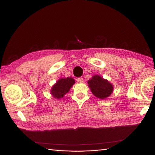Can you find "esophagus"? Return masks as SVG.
I'll list each match as a JSON object with an SVG mask.
<instances>
[{
  "instance_id": "1",
  "label": "esophagus",
  "mask_w": 155,
  "mask_h": 155,
  "mask_svg": "<svg viewBox=\"0 0 155 155\" xmlns=\"http://www.w3.org/2000/svg\"><path fill=\"white\" fill-rule=\"evenodd\" d=\"M77 81L79 82V83H83V79L82 78H78Z\"/></svg>"
}]
</instances>
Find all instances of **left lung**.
I'll return each instance as SVG.
<instances>
[{"mask_svg": "<svg viewBox=\"0 0 155 155\" xmlns=\"http://www.w3.org/2000/svg\"><path fill=\"white\" fill-rule=\"evenodd\" d=\"M88 84L93 94L100 99H105L109 97L113 91L112 84L97 75L94 76L91 79L88 80Z\"/></svg>", "mask_w": 155, "mask_h": 155, "instance_id": "8db88e82", "label": "left lung"}]
</instances>
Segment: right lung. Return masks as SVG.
Here are the masks:
<instances>
[{
    "instance_id": "add662e5",
    "label": "right lung",
    "mask_w": 155,
    "mask_h": 155,
    "mask_svg": "<svg viewBox=\"0 0 155 155\" xmlns=\"http://www.w3.org/2000/svg\"><path fill=\"white\" fill-rule=\"evenodd\" d=\"M74 83V79L72 78L60 79L51 88V94L54 97L60 99L69 91Z\"/></svg>"
}]
</instances>
